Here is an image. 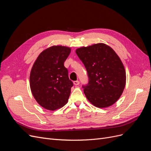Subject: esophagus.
Wrapping results in <instances>:
<instances>
[{"label": "esophagus", "mask_w": 151, "mask_h": 151, "mask_svg": "<svg viewBox=\"0 0 151 151\" xmlns=\"http://www.w3.org/2000/svg\"><path fill=\"white\" fill-rule=\"evenodd\" d=\"M79 81H74V84L75 85V86H77V85H79Z\"/></svg>", "instance_id": "34e87169"}]
</instances>
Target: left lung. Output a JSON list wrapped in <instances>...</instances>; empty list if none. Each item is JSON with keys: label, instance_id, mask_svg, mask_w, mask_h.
I'll return each mask as SVG.
<instances>
[{"label": "left lung", "instance_id": "8db88e82", "mask_svg": "<svg viewBox=\"0 0 151 151\" xmlns=\"http://www.w3.org/2000/svg\"><path fill=\"white\" fill-rule=\"evenodd\" d=\"M88 76L83 86L89 101L98 108L111 106L119 99L126 83V73L119 57L104 43L76 50Z\"/></svg>", "mask_w": 151, "mask_h": 151}]
</instances>
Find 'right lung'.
<instances>
[{
    "label": "right lung",
    "instance_id": "obj_1",
    "mask_svg": "<svg viewBox=\"0 0 151 151\" xmlns=\"http://www.w3.org/2000/svg\"><path fill=\"white\" fill-rule=\"evenodd\" d=\"M70 48L53 46L41 53L30 74V88L36 101L49 110H55L67 103L73 83L64 62Z\"/></svg>",
    "mask_w": 151,
    "mask_h": 151
}]
</instances>
